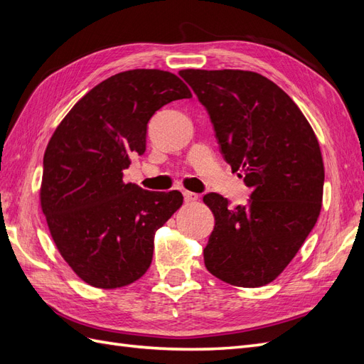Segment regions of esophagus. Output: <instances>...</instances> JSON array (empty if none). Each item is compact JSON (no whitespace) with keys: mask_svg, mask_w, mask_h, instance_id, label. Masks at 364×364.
Instances as JSON below:
<instances>
[{"mask_svg":"<svg viewBox=\"0 0 364 364\" xmlns=\"http://www.w3.org/2000/svg\"><path fill=\"white\" fill-rule=\"evenodd\" d=\"M199 194L197 193H193V191H183V199H185V202H196V200H199Z\"/></svg>","mask_w":364,"mask_h":364,"instance_id":"34e87169","label":"esophagus"}]
</instances>
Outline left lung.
I'll return each mask as SVG.
<instances>
[{
    "label": "left lung",
    "instance_id": "obj_1",
    "mask_svg": "<svg viewBox=\"0 0 364 364\" xmlns=\"http://www.w3.org/2000/svg\"><path fill=\"white\" fill-rule=\"evenodd\" d=\"M179 74L211 117L226 162L252 188L249 203L234 209L220 194L203 197L215 218L205 266L235 287H262L289 266L321 214V146L301 109L267 77L243 70Z\"/></svg>",
    "mask_w": 364,
    "mask_h": 364
}]
</instances>
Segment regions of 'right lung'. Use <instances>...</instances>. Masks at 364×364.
<instances>
[{
	"label": "right lung",
	"instance_id": "add662e5",
	"mask_svg": "<svg viewBox=\"0 0 364 364\" xmlns=\"http://www.w3.org/2000/svg\"><path fill=\"white\" fill-rule=\"evenodd\" d=\"M191 97L168 71L118 73L85 94L54 130L43 155L41 208L54 245L83 282L119 289L149 270L156 230L183 196L126 183L123 170L146 151L151 115Z\"/></svg>",
	"mask_w": 364,
	"mask_h": 364
}]
</instances>
